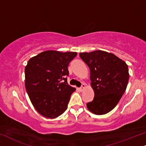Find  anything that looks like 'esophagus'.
<instances>
[{
  "label": "esophagus",
  "mask_w": 146,
  "mask_h": 146,
  "mask_svg": "<svg viewBox=\"0 0 146 146\" xmlns=\"http://www.w3.org/2000/svg\"><path fill=\"white\" fill-rule=\"evenodd\" d=\"M84 88H85V84H84V83H82V85H81V87L79 88V91H82L84 90Z\"/></svg>",
  "instance_id": "1"
}]
</instances>
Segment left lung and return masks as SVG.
Instances as JSON below:
<instances>
[{
  "label": "left lung",
  "mask_w": 146,
  "mask_h": 146,
  "mask_svg": "<svg viewBox=\"0 0 146 146\" xmlns=\"http://www.w3.org/2000/svg\"><path fill=\"white\" fill-rule=\"evenodd\" d=\"M80 57L89 66L94 98L87 108L97 115L105 114L115 108L128 84V66L114 54L104 51L80 53Z\"/></svg>",
  "instance_id": "1"
}]
</instances>
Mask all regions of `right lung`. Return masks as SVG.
I'll return each mask as SVG.
<instances>
[{"label": "right lung", "instance_id": "add662e5", "mask_svg": "<svg viewBox=\"0 0 146 146\" xmlns=\"http://www.w3.org/2000/svg\"><path fill=\"white\" fill-rule=\"evenodd\" d=\"M76 52L46 51L30 59L25 68V84L32 105L48 118L60 116L76 89L68 84L70 62Z\"/></svg>", "mask_w": 146, "mask_h": 146}]
</instances>
